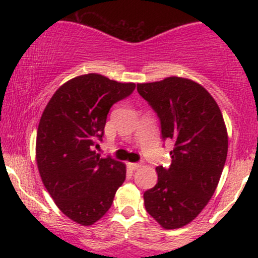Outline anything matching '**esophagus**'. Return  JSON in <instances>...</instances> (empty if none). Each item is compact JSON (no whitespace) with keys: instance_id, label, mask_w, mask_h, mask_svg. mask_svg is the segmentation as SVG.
Instances as JSON below:
<instances>
[{"instance_id":"34e87169","label":"esophagus","mask_w":258,"mask_h":258,"mask_svg":"<svg viewBox=\"0 0 258 258\" xmlns=\"http://www.w3.org/2000/svg\"><path fill=\"white\" fill-rule=\"evenodd\" d=\"M141 166H142V165L138 164V162H130V164H128V167L131 168V170H133V171L138 170V168L141 167Z\"/></svg>"}]
</instances>
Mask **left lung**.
Returning a JSON list of instances; mask_svg holds the SVG:
<instances>
[{
	"label": "left lung",
	"instance_id": "8db88e82",
	"mask_svg": "<svg viewBox=\"0 0 258 258\" xmlns=\"http://www.w3.org/2000/svg\"><path fill=\"white\" fill-rule=\"evenodd\" d=\"M138 93L158 112L162 138L174 142L170 168L156 167L158 183L144 193L147 212L164 229L190 223L214 195L228 153L223 115L198 82L171 76L137 84Z\"/></svg>",
	"mask_w": 258,
	"mask_h": 258
}]
</instances>
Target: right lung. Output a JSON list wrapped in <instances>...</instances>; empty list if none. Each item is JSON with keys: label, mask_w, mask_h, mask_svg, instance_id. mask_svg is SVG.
I'll return each instance as SVG.
<instances>
[{"label": "right lung", "mask_w": 258, "mask_h": 258, "mask_svg": "<svg viewBox=\"0 0 258 258\" xmlns=\"http://www.w3.org/2000/svg\"><path fill=\"white\" fill-rule=\"evenodd\" d=\"M133 82L100 74L76 76L63 84L42 112L36 136V164L44 188L63 214L92 226L110 209L126 178V165L98 147L114 103L130 96Z\"/></svg>", "instance_id": "obj_1"}]
</instances>
